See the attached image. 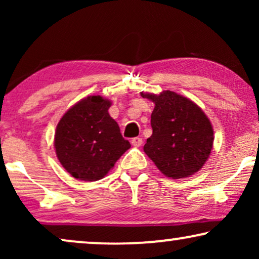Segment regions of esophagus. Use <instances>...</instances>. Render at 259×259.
Wrapping results in <instances>:
<instances>
[{"instance_id":"34e87169","label":"esophagus","mask_w":259,"mask_h":259,"mask_svg":"<svg viewBox=\"0 0 259 259\" xmlns=\"http://www.w3.org/2000/svg\"><path fill=\"white\" fill-rule=\"evenodd\" d=\"M141 144H143V139H141V138L137 137L132 139V145L134 147H139V146H141Z\"/></svg>"}]
</instances>
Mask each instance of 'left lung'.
Returning <instances> with one entry per match:
<instances>
[{"label": "left lung", "mask_w": 259, "mask_h": 259, "mask_svg": "<svg viewBox=\"0 0 259 259\" xmlns=\"http://www.w3.org/2000/svg\"><path fill=\"white\" fill-rule=\"evenodd\" d=\"M140 94L154 102L151 115L153 133L144 146L147 157L172 179L186 178L199 171L213 145V128L203 109L172 91Z\"/></svg>", "instance_id": "8db88e82"}]
</instances>
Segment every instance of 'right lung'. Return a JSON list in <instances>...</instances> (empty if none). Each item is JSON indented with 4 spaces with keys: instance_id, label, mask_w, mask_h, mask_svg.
<instances>
[{
    "instance_id": "right-lung-1",
    "label": "right lung",
    "mask_w": 259,
    "mask_h": 259,
    "mask_svg": "<svg viewBox=\"0 0 259 259\" xmlns=\"http://www.w3.org/2000/svg\"><path fill=\"white\" fill-rule=\"evenodd\" d=\"M111 105L100 95H91L72 106L56 126V155L63 168L75 179H102L131 147L109 115Z\"/></svg>"
}]
</instances>
